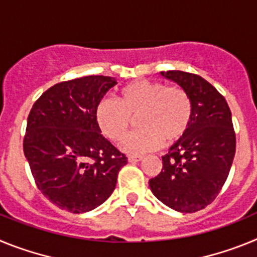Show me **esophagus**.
<instances>
[{
  "instance_id": "34e87169",
  "label": "esophagus",
  "mask_w": 257,
  "mask_h": 257,
  "mask_svg": "<svg viewBox=\"0 0 257 257\" xmlns=\"http://www.w3.org/2000/svg\"><path fill=\"white\" fill-rule=\"evenodd\" d=\"M143 158V156H138V154H130L128 156V162H138Z\"/></svg>"
}]
</instances>
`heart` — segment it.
Returning a JSON list of instances; mask_svg holds the SVG:
<instances>
[{
    "mask_svg": "<svg viewBox=\"0 0 257 257\" xmlns=\"http://www.w3.org/2000/svg\"><path fill=\"white\" fill-rule=\"evenodd\" d=\"M138 118L139 130L122 143L127 153L140 154L158 149L165 142H180L193 119L192 97L181 86L139 79L118 90L115 100L101 99L95 108V121L105 138L119 143Z\"/></svg>",
    "mask_w": 257,
    "mask_h": 257,
    "instance_id": "b5f03b06",
    "label": "heart"
}]
</instances>
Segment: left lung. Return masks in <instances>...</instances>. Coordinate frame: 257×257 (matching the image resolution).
<instances>
[{
  "label": "left lung",
  "mask_w": 257,
  "mask_h": 257,
  "mask_svg": "<svg viewBox=\"0 0 257 257\" xmlns=\"http://www.w3.org/2000/svg\"><path fill=\"white\" fill-rule=\"evenodd\" d=\"M187 90L193 101L190 128L162 157V170L149 180L154 196L180 212L203 210L219 196L235 154V133L225 97L198 74L161 72Z\"/></svg>",
  "instance_id": "left-lung-1"
}]
</instances>
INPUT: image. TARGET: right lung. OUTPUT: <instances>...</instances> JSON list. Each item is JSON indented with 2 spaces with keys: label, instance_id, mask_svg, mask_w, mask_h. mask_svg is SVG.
I'll list each match as a JSON object with an SVG mask.
<instances>
[{
  "label": "right lung",
  "instance_id": "add662e5",
  "mask_svg": "<svg viewBox=\"0 0 257 257\" xmlns=\"http://www.w3.org/2000/svg\"><path fill=\"white\" fill-rule=\"evenodd\" d=\"M115 83L106 76L59 82L29 112L24 154L40 192L61 210L82 213L100 206L127 163L95 121L97 103Z\"/></svg>",
  "mask_w": 257,
  "mask_h": 257
}]
</instances>
